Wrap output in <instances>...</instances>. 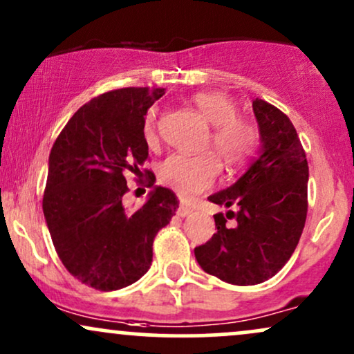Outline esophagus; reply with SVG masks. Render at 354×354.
I'll return each instance as SVG.
<instances>
[{
    "mask_svg": "<svg viewBox=\"0 0 354 354\" xmlns=\"http://www.w3.org/2000/svg\"><path fill=\"white\" fill-rule=\"evenodd\" d=\"M178 216H181V218H186V216H189L191 213H193V208H191V206H188V205H180V208H178Z\"/></svg>",
    "mask_w": 354,
    "mask_h": 354,
    "instance_id": "esophagus-1",
    "label": "esophagus"
}]
</instances>
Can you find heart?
Here are the masks:
<instances>
[{
  "instance_id": "1",
  "label": "heart",
  "mask_w": 354,
  "mask_h": 354,
  "mask_svg": "<svg viewBox=\"0 0 354 354\" xmlns=\"http://www.w3.org/2000/svg\"><path fill=\"white\" fill-rule=\"evenodd\" d=\"M194 104L211 123L205 148L213 151L200 154H173L160 166V181L181 198H193L213 185L219 171V160L226 169L234 171L250 161L259 143V133L253 123L238 116L236 103L221 91H203L194 95ZM160 111L153 108L145 121V140H158Z\"/></svg>"
}]
</instances>
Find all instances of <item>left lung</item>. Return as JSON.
I'll list each match as a JSON object with an SVG mask.
<instances>
[{
	"label": "left lung",
	"instance_id": "8db88e82",
	"mask_svg": "<svg viewBox=\"0 0 354 354\" xmlns=\"http://www.w3.org/2000/svg\"><path fill=\"white\" fill-rule=\"evenodd\" d=\"M253 111L261 140L258 158L234 185L208 198L236 211L214 214L218 231L194 248L206 273L238 286L266 281L286 265L308 211L310 171L293 123L265 100L256 98Z\"/></svg>",
	"mask_w": 354,
	"mask_h": 354
}]
</instances>
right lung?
<instances>
[{"label": "right lung", "mask_w": 354, "mask_h": 354, "mask_svg": "<svg viewBox=\"0 0 354 354\" xmlns=\"http://www.w3.org/2000/svg\"><path fill=\"white\" fill-rule=\"evenodd\" d=\"M165 88H121L81 106L56 138L43 196L53 245L81 283L101 291L129 286L149 270L156 233L171 221L176 194L154 186L126 209V171L148 160L145 116ZM148 186L156 178L148 171Z\"/></svg>", "instance_id": "right-lung-1"}]
</instances>
